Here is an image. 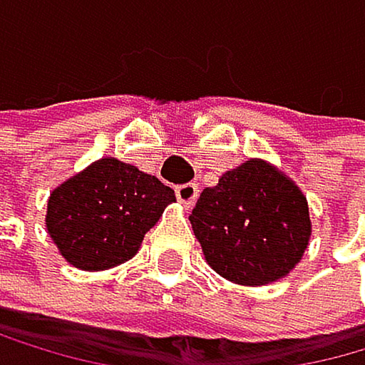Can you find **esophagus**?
<instances>
[{"instance_id": "obj_1", "label": "esophagus", "mask_w": 365, "mask_h": 365, "mask_svg": "<svg viewBox=\"0 0 365 365\" xmlns=\"http://www.w3.org/2000/svg\"><path fill=\"white\" fill-rule=\"evenodd\" d=\"M175 196H178V201L185 205V207H192L198 198V185L196 182H185V185H178L175 187Z\"/></svg>"}]
</instances>
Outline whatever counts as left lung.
Here are the masks:
<instances>
[{
    "label": "left lung",
    "mask_w": 365,
    "mask_h": 365,
    "mask_svg": "<svg viewBox=\"0 0 365 365\" xmlns=\"http://www.w3.org/2000/svg\"><path fill=\"white\" fill-rule=\"evenodd\" d=\"M190 222L205 262L237 286L258 288L288 277L311 242L307 196L258 158L203 190Z\"/></svg>",
    "instance_id": "left-lung-1"
}]
</instances>
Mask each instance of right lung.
Masks as SVG:
<instances>
[{"mask_svg": "<svg viewBox=\"0 0 365 365\" xmlns=\"http://www.w3.org/2000/svg\"><path fill=\"white\" fill-rule=\"evenodd\" d=\"M173 201V190L155 175L100 158L50 192L45 228L68 265L103 272L135 258Z\"/></svg>", "mask_w": 365, "mask_h": 365, "instance_id": "right-lung-1", "label": "right lung"}]
</instances>
